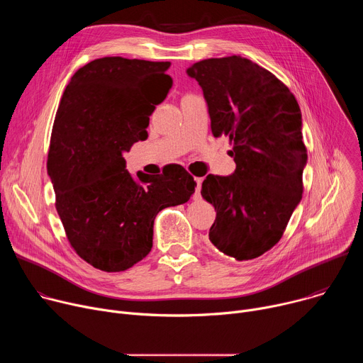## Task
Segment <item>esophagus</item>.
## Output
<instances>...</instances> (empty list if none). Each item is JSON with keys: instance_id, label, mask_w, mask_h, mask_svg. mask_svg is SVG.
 Instances as JSON below:
<instances>
[{"instance_id": "esophagus-1", "label": "esophagus", "mask_w": 363, "mask_h": 363, "mask_svg": "<svg viewBox=\"0 0 363 363\" xmlns=\"http://www.w3.org/2000/svg\"><path fill=\"white\" fill-rule=\"evenodd\" d=\"M201 185H202V178H195V198L199 196Z\"/></svg>"}]
</instances>
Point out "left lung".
<instances>
[{
    "label": "left lung",
    "mask_w": 363,
    "mask_h": 363,
    "mask_svg": "<svg viewBox=\"0 0 363 363\" xmlns=\"http://www.w3.org/2000/svg\"><path fill=\"white\" fill-rule=\"evenodd\" d=\"M186 74L202 89L213 135L231 140L237 165L202 182V198L217 211L210 241L251 260L279 242L301 199L307 152L298 103L274 74L241 56L198 62Z\"/></svg>",
    "instance_id": "8db88e82"
}]
</instances>
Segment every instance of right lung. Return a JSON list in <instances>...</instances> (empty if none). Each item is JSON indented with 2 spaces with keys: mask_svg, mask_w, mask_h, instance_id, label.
<instances>
[{
  "mask_svg": "<svg viewBox=\"0 0 363 363\" xmlns=\"http://www.w3.org/2000/svg\"><path fill=\"white\" fill-rule=\"evenodd\" d=\"M169 66L93 60L73 74L59 105L47 174L72 247L99 270L123 272L140 262L152 248L155 217L195 192L194 178L181 165L136 181L123 158L147 138L149 116L172 86Z\"/></svg>",
  "mask_w": 363,
  "mask_h": 363,
  "instance_id": "add662e5",
  "label": "right lung"
}]
</instances>
